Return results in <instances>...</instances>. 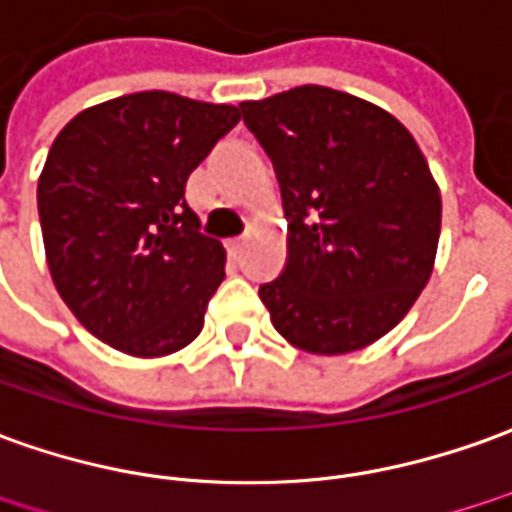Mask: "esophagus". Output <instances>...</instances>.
I'll return each instance as SVG.
<instances>
[{
  "instance_id": "34e87169",
  "label": "esophagus",
  "mask_w": 512,
  "mask_h": 512,
  "mask_svg": "<svg viewBox=\"0 0 512 512\" xmlns=\"http://www.w3.org/2000/svg\"><path fill=\"white\" fill-rule=\"evenodd\" d=\"M242 248H245V236L228 239V253H231V256H239V253H242Z\"/></svg>"
}]
</instances>
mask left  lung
I'll return each mask as SVG.
<instances>
[{
    "label": "left lung",
    "mask_w": 512,
    "mask_h": 512,
    "mask_svg": "<svg viewBox=\"0 0 512 512\" xmlns=\"http://www.w3.org/2000/svg\"><path fill=\"white\" fill-rule=\"evenodd\" d=\"M276 167L287 264L259 287L276 331L306 354H351L412 309L435 267L440 189L396 116L298 86L239 102Z\"/></svg>",
    "instance_id": "obj_1"
}]
</instances>
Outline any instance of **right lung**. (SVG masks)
<instances>
[{
  "instance_id": "1",
  "label": "right lung",
  "mask_w": 512,
  "mask_h": 512,
  "mask_svg": "<svg viewBox=\"0 0 512 512\" xmlns=\"http://www.w3.org/2000/svg\"><path fill=\"white\" fill-rule=\"evenodd\" d=\"M236 122V105L139 91L80 111L52 142L38 178L49 276L97 340L153 359L200 334L225 248L183 189Z\"/></svg>"
}]
</instances>
